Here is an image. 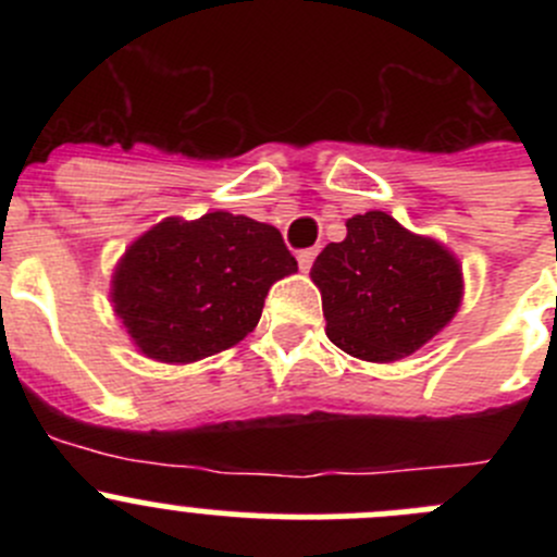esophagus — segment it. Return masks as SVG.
Masks as SVG:
<instances>
[{"mask_svg": "<svg viewBox=\"0 0 557 557\" xmlns=\"http://www.w3.org/2000/svg\"><path fill=\"white\" fill-rule=\"evenodd\" d=\"M314 256H318V247H307V250H299V267H301V272H310V267H312V261H314Z\"/></svg>", "mask_w": 557, "mask_h": 557, "instance_id": "1", "label": "esophagus"}]
</instances>
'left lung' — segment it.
I'll return each mask as SVG.
<instances>
[{
  "instance_id": "left-lung-1",
  "label": "left lung",
  "mask_w": 557,
  "mask_h": 557,
  "mask_svg": "<svg viewBox=\"0 0 557 557\" xmlns=\"http://www.w3.org/2000/svg\"><path fill=\"white\" fill-rule=\"evenodd\" d=\"M345 226L347 237L325 245L310 272L323 299L325 334L361 361L412 356L458 312V258L380 210L352 215Z\"/></svg>"
}]
</instances>
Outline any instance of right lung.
Segmentation results:
<instances>
[{
    "label": "right lung",
    "mask_w": 557,
    "mask_h": 557,
    "mask_svg": "<svg viewBox=\"0 0 557 557\" xmlns=\"http://www.w3.org/2000/svg\"><path fill=\"white\" fill-rule=\"evenodd\" d=\"M296 269L269 223L223 210L166 218L123 252L110 299L143 356L194 363L245 339L269 288Z\"/></svg>",
    "instance_id": "add662e5"
}]
</instances>
